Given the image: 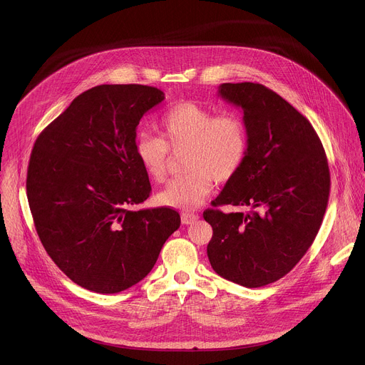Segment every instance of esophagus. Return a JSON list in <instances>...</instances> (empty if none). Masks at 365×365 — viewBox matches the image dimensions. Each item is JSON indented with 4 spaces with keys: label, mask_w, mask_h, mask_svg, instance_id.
<instances>
[{
    "label": "esophagus",
    "mask_w": 365,
    "mask_h": 365,
    "mask_svg": "<svg viewBox=\"0 0 365 365\" xmlns=\"http://www.w3.org/2000/svg\"><path fill=\"white\" fill-rule=\"evenodd\" d=\"M197 215L196 214H182V224L185 225H190L193 224L195 221H197Z\"/></svg>",
    "instance_id": "esophagus-1"
}]
</instances>
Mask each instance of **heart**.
Listing matches in <instances>:
<instances>
[{"mask_svg": "<svg viewBox=\"0 0 365 365\" xmlns=\"http://www.w3.org/2000/svg\"><path fill=\"white\" fill-rule=\"evenodd\" d=\"M160 137L141 133L134 153L143 172L154 182H163L168 172L169 150L183 153L182 169L158 196L163 206L195 211L212 190V182L227 183L242 169L250 133L244 118L234 113L217 114L196 102H179L159 121Z\"/></svg>", "mask_w": 365, "mask_h": 365, "instance_id": "heart-1", "label": "heart"}]
</instances>
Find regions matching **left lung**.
Segmentation results:
<instances>
[{
  "label": "left lung",
  "instance_id": "8db88e82",
  "mask_svg": "<svg viewBox=\"0 0 365 365\" xmlns=\"http://www.w3.org/2000/svg\"><path fill=\"white\" fill-rule=\"evenodd\" d=\"M218 95L242 110L250 147L212 200L238 211L203 212L214 231L206 252L221 277L262 287L286 276L321 228L331 189L327 154L312 124L264 85L222 83Z\"/></svg>",
  "mask_w": 365,
  "mask_h": 365
}]
</instances>
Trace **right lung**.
I'll use <instances>...</instances> for the list:
<instances>
[{
	"label": "right lung",
	"instance_id": "1",
	"mask_svg": "<svg viewBox=\"0 0 365 365\" xmlns=\"http://www.w3.org/2000/svg\"><path fill=\"white\" fill-rule=\"evenodd\" d=\"M165 93L145 85H98L37 137L27 197L38 238L76 284L118 293L143 280L180 227L170 207L133 211L151 190L134 144L141 117Z\"/></svg>",
	"mask_w": 365,
	"mask_h": 365
}]
</instances>
